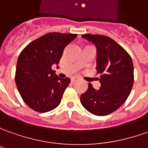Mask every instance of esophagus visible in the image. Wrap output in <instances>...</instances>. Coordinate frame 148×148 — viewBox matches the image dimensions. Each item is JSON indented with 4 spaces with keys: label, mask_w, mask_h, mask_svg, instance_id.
Masks as SVG:
<instances>
[{
    "label": "esophagus",
    "mask_w": 148,
    "mask_h": 148,
    "mask_svg": "<svg viewBox=\"0 0 148 148\" xmlns=\"http://www.w3.org/2000/svg\"><path fill=\"white\" fill-rule=\"evenodd\" d=\"M79 80V78L78 77H72V79H71V80H72V82H75L76 80Z\"/></svg>",
    "instance_id": "34e87169"
}]
</instances>
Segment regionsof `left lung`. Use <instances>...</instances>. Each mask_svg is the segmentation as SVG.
<instances>
[{"instance_id":"left-lung-1","label":"left lung","mask_w":148,"mask_h":148,"mask_svg":"<svg viewBox=\"0 0 148 148\" xmlns=\"http://www.w3.org/2000/svg\"><path fill=\"white\" fill-rule=\"evenodd\" d=\"M82 38L97 47V68L101 73V87L88 84L80 96L82 106L92 114L105 116L117 110L130 95L134 83V66L127 51L111 38L100 34H83Z\"/></svg>"}]
</instances>
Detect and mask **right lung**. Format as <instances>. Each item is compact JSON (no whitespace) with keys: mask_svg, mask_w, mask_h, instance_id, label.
<instances>
[{"mask_svg":"<svg viewBox=\"0 0 148 148\" xmlns=\"http://www.w3.org/2000/svg\"><path fill=\"white\" fill-rule=\"evenodd\" d=\"M76 36V34L47 33L21 51L15 82L21 98L30 109L46 113L60 105L70 79L58 77L52 65L60 63L65 47Z\"/></svg>","mask_w":148,"mask_h":148,"instance_id":"obj_1","label":"right lung"}]
</instances>
